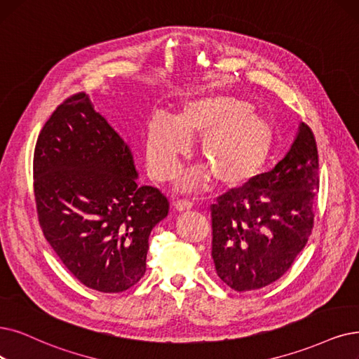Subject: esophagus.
Wrapping results in <instances>:
<instances>
[{
  "label": "esophagus",
  "mask_w": 359,
  "mask_h": 359,
  "mask_svg": "<svg viewBox=\"0 0 359 359\" xmlns=\"http://www.w3.org/2000/svg\"><path fill=\"white\" fill-rule=\"evenodd\" d=\"M191 208H193V205L190 202H181L180 200V202L174 203V209L177 212H189Z\"/></svg>",
  "instance_id": "34e87169"
}]
</instances>
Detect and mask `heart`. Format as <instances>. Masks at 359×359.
I'll list each match as a JSON object with an SVG mask.
<instances>
[{
    "label": "heart",
    "instance_id": "1",
    "mask_svg": "<svg viewBox=\"0 0 359 359\" xmlns=\"http://www.w3.org/2000/svg\"><path fill=\"white\" fill-rule=\"evenodd\" d=\"M203 168H194L178 182L184 193L206 187L209 177L225 190L250 185L277 144V128L271 118L256 113L245 98L209 94L185 100L178 116L156 111L146 125L144 149L150 175L157 181L177 174L180 159L200 140Z\"/></svg>",
    "mask_w": 359,
    "mask_h": 359
}]
</instances>
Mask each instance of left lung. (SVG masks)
Wrapping results in <instances>:
<instances>
[{
    "label": "left lung",
    "instance_id": "8db88e82",
    "mask_svg": "<svg viewBox=\"0 0 359 359\" xmlns=\"http://www.w3.org/2000/svg\"><path fill=\"white\" fill-rule=\"evenodd\" d=\"M318 189L317 142L300 122L290 150L274 169L212 205V257L218 277L237 292L278 280L311 236Z\"/></svg>",
    "mask_w": 359,
    "mask_h": 359
}]
</instances>
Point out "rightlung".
Wrapping results in <instances>:
<instances>
[{
    "instance_id": "add662e5",
    "label": "right lung",
    "mask_w": 359,
    "mask_h": 359,
    "mask_svg": "<svg viewBox=\"0 0 359 359\" xmlns=\"http://www.w3.org/2000/svg\"><path fill=\"white\" fill-rule=\"evenodd\" d=\"M137 180L130 146L87 94L54 110L34 154L39 225L65 266L90 289L119 293L144 276L149 236L169 203Z\"/></svg>"
}]
</instances>
